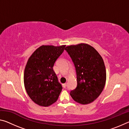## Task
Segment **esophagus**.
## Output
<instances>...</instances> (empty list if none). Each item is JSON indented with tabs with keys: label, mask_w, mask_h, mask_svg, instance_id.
Returning a JSON list of instances; mask_svg holds the SVG:
<instances>
[{
	"label": "esophagus",
	"mask_w": 129,
	"mask_h": 129,
	"mask_svg": "<svg viewBox=\"0 0 129 129\" xmlns=\"http://www.w3.org/2000/svg\"><path fill=\"white\" fill-rule=\"evenodd\" d=\"M62 86H63V88H66V87H67V83H65V84H63Z\"/></svg>",
	"instance_id": "obj_1"
}]
</instances>
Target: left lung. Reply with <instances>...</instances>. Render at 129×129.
<instances>
[{"instance_id":"8db88e82","label":"left lung","mask_w":129,"mask_h":129,"mask_svg":"<svg viewBox=\"0 0 129 129\" xmlns=\"http://www.w3.org/2000/svg\"><path fill=\"white\" fill-rule=\"evenodd\" d=\"M65 50L72 60L77 75V87L70 94L78 103H91L100 95L105 85L104 60L93 47L86 44L70 45Z\"/></svg>"}]
</instances>
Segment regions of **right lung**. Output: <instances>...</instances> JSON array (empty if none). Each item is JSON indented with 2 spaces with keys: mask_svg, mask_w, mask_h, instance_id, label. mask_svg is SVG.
Masks as SVG:
<instances>
[{
  "mask_svg": "<svg viewBox=\"0 0 129 129\" xmlns=\"http://www.w3.org/2000/svg\"><path fill=\"white\" fill-rule=\"evenodd\" d=\"M65 47L42 45L28 60L24 74L25 88L30 99L39 105L53 104L61 91L62 85L53 68Z\"/></svg>",
  "mask_w": 129,
  "mask_h": 129,
  "instance_id": "add662e5",
  "label": "right lung"
}]
</instances>
